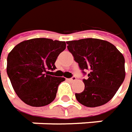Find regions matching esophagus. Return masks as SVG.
Returning a JSON list of instances; mask_svg holds the SVG:
<instances>
[{
    "label": "esophagus",
    "mask_w": 132,
    "mask_h": 132,
    "mask_svg": "<svg viewBox=\"0 0 132 132\" xmlns=\"http://www.w3.org/2000/svg\"><path fill=\"white\" fill-rule=\"evenodd\" d=\"M69 80L70 81H74L76 80V76H72L71 78H69Z\"/></svg>",
    "instance_id": "obj_1"
}]
</instances>
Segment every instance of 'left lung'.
I'll list each match as a JSON object with an SVG mask.
<instances>
[{"instance_id":"1","label":"left lung","mask_w":132,"mask_h":132,"mask_svg":"<svg viewBox=\"0 0 132 132\" xmlns=\"http://www.w3.org/2000/svg\"><path fill=\"white\" fill-rule=\"evenodd\" d=\"M67 48L82 72L89 70L83 79L85 89L76 97L88 107L102 106L116 94L126 77L125 58L113 44L97 38L67 42Z\"/></svg>"}]
</instances>
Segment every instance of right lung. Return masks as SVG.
Returning a JSON list of instances; mask_svg holds the SVG:
<instances>
[{"label": "right lung", "instance_id": "right-lung-1", "mask_svg": "<svg viewBox=\"0 0 132 132\" xmlns=\"http://www.w3.org/2000/svg\"><path fill=\"white\" fill-rule=\"evenodd\" d=\"M65 49V42L42 38L20 42L9 53L6 72L25 103L39 107L55 99L58 86L65 78L53 76L50 71L56 69V58Z\"/></svg>", "mask_w": 132, "mask_h": 132}]
</instances>
